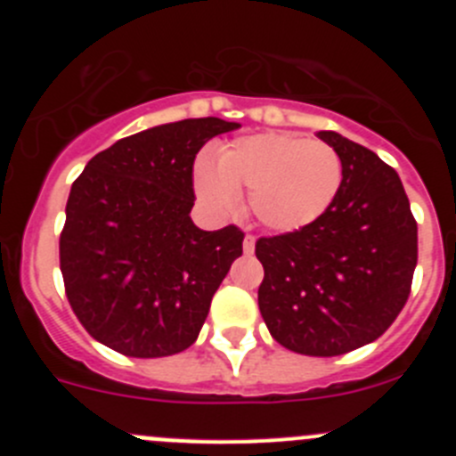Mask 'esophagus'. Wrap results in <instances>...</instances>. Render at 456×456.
Returning a JSON list of instances; mask_svg holds the SVG:
<instances>
[{"mask_svg": "<svg viewBox=\"0 0 456 456\" xmlns=\"http://www.w3.org/2000/svg\"><path fill=\"white\" fill-rule=\"evenodd\" d=\"M242 249H245V254H254L256 238L251 236V233H247V236H245V242H242Z\"/></svg>", "mask_w": 456, "mask_h": 456, "instance_id": "obj_1", "label": "esophagus"}]
</instances>
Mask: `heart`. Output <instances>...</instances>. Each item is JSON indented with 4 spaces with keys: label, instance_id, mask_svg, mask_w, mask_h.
<instances>
[{
    "label": "heart",
    "instance_id": "heart-1",
    "mask_svg": "<svg viewBox=\"0 0 456 456\" xmlns=\"http://www.w3.org/2000/svg\"><path fill=\"white\" fill-rule=\"evenodd\" d=\"M342 178V159L329 142L297 134L247 136L220 147L216 165H194L205 205L227 211L247 194L254 218L278 233L314 224L333 205Z\"/></svg>",
    "mask_w": 456,
    "mask_h": 456
}]
</instances>
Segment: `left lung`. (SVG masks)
I'll return each mask as SVG.
<instances>
[{
  "instance_id": "obj_1",
  "label": "left lung",
  "mask_w": 456,
  "mask_h": 456,
  "mask_svg": "<svg viewBox=\"0 0 456 456\" xmlns=\"http://www.w3.org/2000/svg\"><path fill=\"white\" fill-rule=\"evenodd\" d=\"M342 159L333 205L305 229L260 238L257 306L278 344L335 357L375 342L411 296L417 220L397 172L369 147L317 132Z\"/></svg>"
}]
</instances>
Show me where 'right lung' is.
I'll return each mask as SVG.
<instances>
[{"instance_id":"add662e5","label":"right lung","mask_w":456,"mask_h":456,"mask_svg":"<svg viewBox=\"0 0 456 456\" xmlns=\"http://www.w3.org/2000/svg\"><path fill=\"white\" fill-rule=\"evenodd\" d=\"M238 127L216 117L150 127L99 151L72 183L59 265L96 342L127 357L176 355L196 342L245 233L191 223L194 159Z\"/></svg>"}]
</instances>
